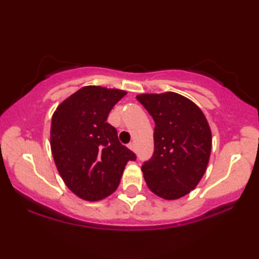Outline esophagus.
I'll return each instance as SVG.
<instances>
[{"label":"esophagus","mask_w":259,"mask_h":259,"mask_svg":"<svg viewBox=\"0 0 259 259\" xmlns=\"http://www.w3.org/2000/svg\"><path fill=\"white\" fill-rule=\"evenodd\" d=\"M128 148H130V150H132L133 152H136V150H137V148H136V144H134V143L128 144Z\"/></svg>","instance_id":"esophagus-1"}]
</instances>
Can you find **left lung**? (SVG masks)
Segmentation results:
<instances>
[{"label": "left lung", "mask_w": 259, "mask_h": 259, "mask_svg": "<svg viewBox=\"0 0 259 259\" xmlns=\"http://www.w3.org/2000/svg\"><path fill=\"white\" fill-rule=\"evenodd\" d=\"M137 100L155 122L154 152L141 166L148 189L175 200L194 190L206 171L211 130L204 113L183 95L140 94Z\"/></svg>", "instance_id": "1"}]
</instances>
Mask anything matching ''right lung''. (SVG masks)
<instances>
[{
  "instance_id": "add662e5",
  "label": "right lung",
  "mask_w": 259,
  "mask_h": 259,
  "mask_svg": "<svg viewBox=\"0 0 259 259\" xmlns=\"http://www.w3.org/2000/svg\"><path fill=\"white\" fill-rule=\"evenodd\" d=\"M125 95V91L86 86L53 114V158L67 187L81 199L97 201L112 194L127 161L137 159L107 122L111 109Z\"/></svg>"
}]
</instances>
